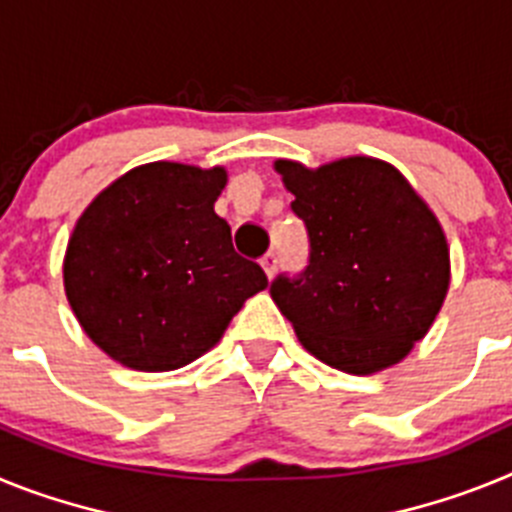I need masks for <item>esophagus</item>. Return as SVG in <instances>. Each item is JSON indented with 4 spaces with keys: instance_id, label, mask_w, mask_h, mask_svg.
<instances>
[{
    "instance_id": "esophagus-1",
    "label": "esophagus",
    "mask_w": 512,
    "mask_h": 512,
    "mask_svg": "<svg viewBox=\"0 0 512 512\" xmlns=\"http://www.w3.org/2000/svg\"><path fill=\"white\" fill-rule=\"evenodd\" d=\"M277 264H279V256L274 251H266L264 259H261V266H264L266 277H274V271H277Z\"/></svg>"
}]
</instances>
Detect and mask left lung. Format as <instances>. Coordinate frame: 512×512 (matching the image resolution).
<instances>
[{
    "label": "left lung",
    "instance_id": "left-lung-1",
    "mask_svg": "<svg viewBox=\"0 0 512 512\" xmlns=\"http://www.w3.org/2000/svg\"><path fill=\"white\" fill-rule=\"evenodd\" d=\"M307 230V266L271 297L302 346L333 369L372 374L408 356L449 289L446 238L395 166L354 156L310 171L277 161Z\"/></svg>",
    "mask_w": 512,
    "mask_h": 512
}]
</instances>
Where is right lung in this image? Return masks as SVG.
<instances>
[{
    "label": "right lung",
    "mask_w": 512,
    "mask_h": 512,
    "mask_svg": "<svg viewBox=\"0 0 512 512\" xmlns=\"http://www.w3.org/2000/svg\"><path fill=\"white\" fill-rule=\"evenodd\" d=\"M223 187V169L158 161L120 176L79 217L63 282L104 354L138 372L179 369L266 287L215 212Z\"/></svg>",
    "instance_id": "add662e5"
}]
</instances>
